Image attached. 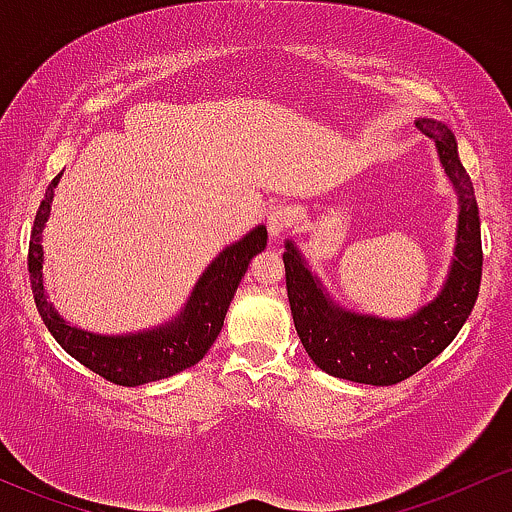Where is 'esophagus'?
I'll use <instances>...</instances> for the list:
<instances>
[{
    "label": "esophagus",
    "mask_w": 512,
    "mask_h": 512,
    "mask_svg": "<svg viewBox=\"0 0 512 512\" xmlns=\"http://www.w3.org/2000/svg\"><path fill=\"white\" fill-rule=\"evenodd\" d=\"M294 220H297V215H294V210L290 206L270 208L268 210V232H270V237H280V234H285L294 225Z\"/></svg>",
    "instance_id": "obj_1"
}]
</instances>
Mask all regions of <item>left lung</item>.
Masks as SVG:
<instances>
[{"label": "left lung", "instance_id": "8db88e82", "mask_svg": "<svg viewBox=\"0 0 512 512\" xmlns=\"http://www.w3.org/2000/svg\"><path fill=\"white\" fill-rule=\"evenodd\" d=\"M417 129L434 141L438 160L458 194L453 261L441 292L405 318H383L345 309L330 297L299 246L285 242L287 297L306 354L318 369L366 386H393L436 359L470 318L482 285V230L470 174L462 167L453 131L419 117Z\"/></svg>", "mask_w": 512, "mask_h": 512}]
</instances>
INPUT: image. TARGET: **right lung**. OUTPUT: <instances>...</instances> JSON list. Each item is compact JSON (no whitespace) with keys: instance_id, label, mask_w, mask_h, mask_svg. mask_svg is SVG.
<instances>
[{"instance_id":"1","label":"right lung","mask_w":512,"mask_h":512,"mask_svg":"<svg viewBox=\"0 0 512 512\" xmlns=\"http://www.w3.org/2000/svg\"><path fill=\"white\" fill-rule=\"evenodd\" d=\"M59 179H62V174H57L52 184L47 186L38 215H35L28 249V273L35 306H38V314L52 333V338L76 362L88 366L90 371L117 383V386L129 388L143 386V383L150 381H162V378H170L201 362L210 345L220 335L227 309H230L239 282L249 270L251 258L266 249V225L254 227L239 242L225 246L213 258V263L203 270L189 299L172 321L146 330H136V333H90V330L78 328L66 321L64 316H59V311L54 309L50 297H47L45 280H42V275H45L42 273V263H45L42 232H45L47 220H50L52 198Z\"/></svg>"}]
</instances>
